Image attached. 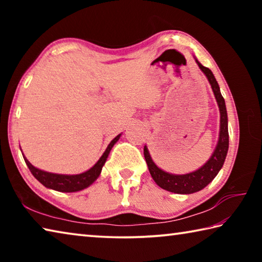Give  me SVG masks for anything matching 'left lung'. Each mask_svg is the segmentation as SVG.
I'll list each match as a JSON object with an SVG mask.
<instances>
[{"instance_id": "obj_1", "label": "left lung", "mask_w": 262, "mask_h": 262, "mask_svg": "<svg viewBox=\"0 0 262 262\" xmlns=\"http://www.w3.org/2000/svg\"><path fill=\"white\" fill-rule=\"evenodd\" d=\"M196 63L200 69L206 75L208 81H209L212 92H214L215 98L217 104H219L220 113H221V126H220V139L219 143H217L216 148L214 150V154L211 155L205 165L201 166L199 170L190 172L187 174H171L167 172L163 171L159 168L156 164L152 162L150 154L148 151V148L144 147V158L145 162L148 164L149 172L151 174L152 179L155 180L159 187L163 189H166L168 192L177 193V194H192L195 192H199L202 188L211 183L212 179L215 178L219 173L220 170L223 166L225 157H227L228 149H229V132H228V113L227 107H225V101L223 96L221 95L219 83H217L216 78L212 75L211 70L203 66L198 60Z\"/></svg>"}]
</instances>
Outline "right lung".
Wrapping results in <instances>:
<instances>
[{
    "instance_id": "right-lung-1",
    "label": "right lung",
    "mask_w": 262,
    "mask_h": 262,
    "mask_svg": "<svg viewBox=\"0 0 262 262\" xmlns=\"http://www.w3.org/2000/svg\"><path fill=\"white\" fill-rule=\"evenodd\" d=\"M120 135L121 134L115 136L114 139L111 141V143L108 144V147L106 148L103 156L99 158V161L97 162L95 165L90 168V170L83 172L81 174L69 176V174L51 173V172H46L34 167L32 164L28 161V159H26L24 156L23 157L26 165H28V167L30 168L31 173L33 174L34 178L37 179L39 183H41L43 186H45V187L57 190V192H66V193L77 192V190H82L84 188L89 187V186L98 178L101 172V168H103L106 159L108 157L111 149L113 148L115 142L120 139Z\"/></svg>"
}]
</instances>
